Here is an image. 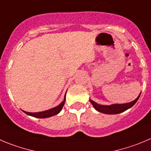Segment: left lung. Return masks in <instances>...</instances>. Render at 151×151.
Wrapping results in <instances>:
<instances>
[{"label":"left lung","mask_w":151,"mask_h":151,"mask_svg":"<svg viewBox=\"0 0 151 151\" xmlns=\"http://www.w3.org/2000/svg\"><path fill=\"white\" fill-rule=\"evenodd\" d=\"M141 93L139 94V96L134 100V101H131V102L127 103V104H112V105H101V104H97L94 101L90 99L89 101L91 103L92 106H94L95 109L98 112H102L104 114H109V115H114V114H118L121 112H123L126 111L127 109H129L137 102L139 100V97H140Z\"/></svg>","instance_id":"1"}]
</instances>
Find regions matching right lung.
<instances>
[{
	"mask_svg": "<svg viewBox=\"0 0 151 151\" xmlns=\"http://www.w3.org/2000/svg\"><path fill=\"white\" fill-rule=\"evenodd\" d=\"M65 95H65V98L63 102L60 104H59L57 106H55V107L52 108V109H47V110L45 111H42V112H26V111H23V112H24V113H26L27 115H30V116H33L38 118H49V117L53 116V115H57V114L60 113V111L63 109V106H64L65 101Z\"/></svg>",
	"mask_w": 151,
	"mask_h": 151,
	"instance_id": "obj_1",
	"label": "right lung"
}]
</instances>
